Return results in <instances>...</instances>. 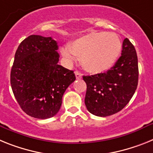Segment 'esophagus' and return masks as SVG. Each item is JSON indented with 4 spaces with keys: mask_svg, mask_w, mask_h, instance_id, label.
Here are the masks:
<instances>
[{
    "mask_svg": "<svg viewBox=\"0 0 153 153\" xmlns=\"http://www.w3.org/2000/svg\"><path fill=\"white\" fill-rule=\"evenodd\" d=\"M75 76H76V78L77 79H80V78H82V75L81 74L79 71H75Z\"/></svg>",
    "mask_w": 153,
    "mask_h": 153,
    "instance_id": "1",
    "label": "esophagus"
}]
</instances>
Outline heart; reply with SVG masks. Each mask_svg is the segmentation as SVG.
I'll return each mask as SVG.
<instances>
[{
    "label": "heart",
    "instance_id": "1",
    "mask_svg": "<svg viewBox=\"0 0 153 153\" xmlns=\"http://www.w3.org/2000/svg\"><path fill=\"white\" fill-rule=\"evenodd\" d=\"M120 38L114 33L93 31L74 40L62 54L71 63L81 58L83 68L91 74L108 71L114 65L122 51Z\"/></svg>",
    "mask_w": 153,
    "mask_h": 153
}]
</instances>
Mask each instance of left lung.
<instances>
[{
    "label": "left lung",
    "mask_w": 153,
    "mask_h": 153,
    "mask_svg": "<svg viewBox=\"0 0 153 153\" xmlns=\"http://www.w3.org/2000/svg\"><path fill=\"white\" fill-rule=\"evenodd\" d=\"M87 85L86 108L90 113L106 117L119 112L128 104L137 88L138 58L128 38L123 43L122 55L105 73L83 76Z\"/></svg>",
    "instance_id": "left-lung-1"
}]
</instances>
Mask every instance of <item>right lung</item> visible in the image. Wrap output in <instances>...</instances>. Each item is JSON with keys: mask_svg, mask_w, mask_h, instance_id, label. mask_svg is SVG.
Returning <instances> with one entry per match:
<instances>
[{"mask_svg": "<svg viewBox=\"0 0 153 153\" xmlns=\"http://www.w3.org/2000/svg\"><path fill=\"white\" fill-rule=\"evenodd\" d=\"M58 43L51 37L30 35L18 46L10 85L21 109L36 119L56 115L62 96L75 80L74 71L58 65Z\"/></svg>", "mask_w": 153, "mask_h": 153, "instance_id": "add662e5", "label": "right lung"}]
</instances>
